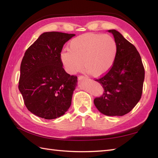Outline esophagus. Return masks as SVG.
Segmentation results:
<instances>
[{"instance_id":"esophagus-1","label":"esophagus","mask_w":158,"mask_h":158,"mask_svg":"<svg viewBox=\"0 0 158 158\" xmlns=\"http://www.w3.org/2000/svg\"><path fill=\"white\" fill-rule=\"evenodd\" d=\"M78 79V80H87V78L84 76H79Z\"/></svg>"}]
</instances>
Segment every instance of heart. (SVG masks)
Instances as JSON below:
<instances>
[{"label":"heart","instance_id":"heart-1","mask_svg":"<svg viewBox=\"0 0 158 158\" xmlns=\"http://www.w3.org/2000/svg\"><path fill=\"white\" fill-rule=\"evenodd\" d=\"M117 53V43L111 35L85 34L73 38L60 59L68 73H78L84 66L91 76L99 77L111 69Z\"/></svg>","mask_w":158,"mask_h":158}]
</instances>
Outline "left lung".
<instances>
[{"label": "left lung", "mask_w": 158, "mask_h": 158, "mask_svg": "<svg viewBox=\"0 0 158 158\" xmlns=\"http://www.w3.org/2000/svg\"><path fill=\"white\" fill-rule=\"evenodd\" d=\"M117 43L115 60L108 72L95 80L102 86V96L96 98L98 111L108 116H123L130 112L140 100L144 68L138 50L120 32L111 29Z\"/></svg>", "instance_id": "obj_1"}]
</instances>
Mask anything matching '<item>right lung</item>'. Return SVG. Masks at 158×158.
I'll list each match as a JSON object with an SVG mask.
<instances>
[{"instance_id": "add662e5", "label": "right lung", "mask_w": 158, "mask_h": 158, "mask_svg": "<svg viewBox=\"0 0 158 158\" xmlns=\"http://www.w3.org/2000/svg\"><path fill=\"white\" fill-rule=\"evenodd\" d=\"M74 35L43 33L23 56L19 89L27 108L38 117L59 118L71 106L77 76L64 71L60 54L64 43Z\"/></svg>"}]
</instances>
